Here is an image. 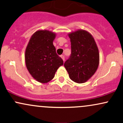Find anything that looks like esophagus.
<instances>
[{
  "mask_svg": "<svg viewBox=\"0 0 123 123\" xmlns=\"http://www.w3.org/2000/svg\"><path fill=\"white\" fill-rule=\"evenodd\" d=\"M61 58L62 59V60L63 61H65V57H64V55H61Z\"/></svg>",
  "mask_w": 123,
  "mask_h": 123,
  "instance_id": "esophagus-1",
  "label": "esophagus"
}]
</instances>
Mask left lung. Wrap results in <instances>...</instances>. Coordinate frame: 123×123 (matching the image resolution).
I'll return each mask as SVG.
<instances>
[{"mask_svg": "<svg viewBox=\"0 0 123 123\" xmlns=\"http://www.w3.org/2000/svg\"><path fill=\"white\" fill-rule=\"evenodd\" d=\"M71 42V55L64 63L70 79L77 83L88 80L98 69L99 54L93 36L79 29L68 34Z\"/></svg>", "mask_w": 123, "mask_h": 123, "instance_id": "8db88e82", "label": "left lung"}]
</instances>
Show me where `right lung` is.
<instances>
[{
  "label": "right lung",
  "instance_id": "obj_1",
  "mask_svg": "<svg viewBox=\"0 0 123 123\" xmlns=\"http://www.w3.org/2000/svg\"><path fill=\"white\" fill-rule=\"evenodd\" d=\"M55 33L39 30L31 36L25 50L26 68L36 81L46 83L51 80L55 72L63 65L62 58L56 53L53 41Z\"/></svg>",
  "mask_w": 123,
  "mask_h": 123
}]
</instances>
